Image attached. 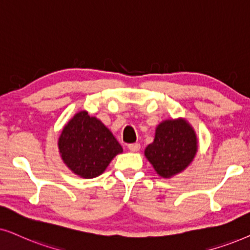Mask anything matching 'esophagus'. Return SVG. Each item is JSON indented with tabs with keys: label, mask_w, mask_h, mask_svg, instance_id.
Listing matches in <instances>:
<instances>
[{
	"label": "esophagus",
	"mask_w": 250,
	"mask_h": 250,
	"mask_svg": "<svg viewBox=\"0 0 250 250\" xmlns=\"http://www.w3.org/2000/svg\"><path fill=\"white\" fill-rule=\"evenodd\" d=\"M128 148H129V151H131V152H137V151H139V148H141V145H139L138 143H134V144H129Z\"/></svg>",
	"instance_id": "obj_1"
}]
</instances>
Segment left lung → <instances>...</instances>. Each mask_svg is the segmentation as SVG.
I'll return each mask as SVG.
<instances>
[{
	"mask_svg": "<svg viewBox=\"0 0 250 250\" xmlns=\"http://www.w3.org/2000/svg\"><path fill=\"white\" fill-rule=\"evenodd\" d=\"M198 151L194 129L184 119L166 120L156 127L154 141L145 148L146 159L164 178L188 167Z\"/></svg>",
	"mask_w": 250,
	"mask_h": 250,
	"instance_id": "1",
	"label": "left lung"
}]
</instances>
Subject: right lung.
<instances>
[{"label":"right lung","mask_w":250,"mask_h":250,"mask_svg":"<svg viewBox=\"0 0 250 250\" xmlns=\"http://www.w3.org/2000/svg\"><path fill=\"white\" fill-rule=\"evenodd\" d=\"M58 148L64 164L83 178H95L105 171L115 155L122 153L109 129L88 112H78L62 129Z\"/></svg>","instance_id":"add662e5"}]
</instances>
